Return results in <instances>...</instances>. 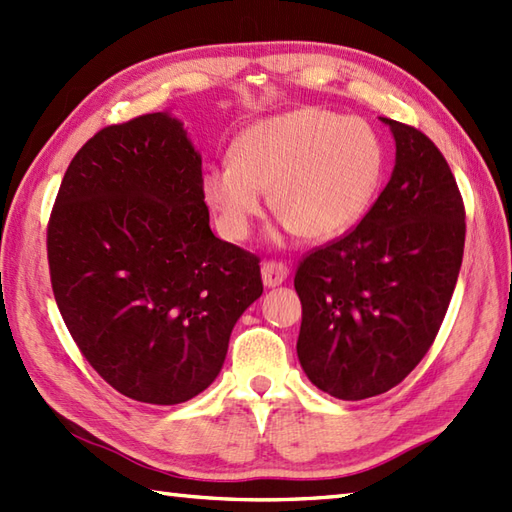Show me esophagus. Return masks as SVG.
<instances>
[{
    "label": "esophagus",
    "instance_id": "34e87169",
    "mask_svg": "<svg viewBox=\"0 0 512 512\" xmlns=\"http://www.w3.org/2000/svg\"><path fill=\"white\" fill-rule=\"evenodd\" d=\"M288 273H290V268L284 262H264L262 264V279L268 288L284 284Z\"/></svg>",
    "mask_w": 512,
    "mask_h": 512
}]
</instances>
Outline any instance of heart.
Listing matches in <instances>:
<instances>
[{"instance_id":"obj_1","label":"heart","mask_w":512,"mask_h":512,"mask_svg":"<svg viewBox=\"0 0 512 512\" xmlns=\"http://www.w3.org/2000/svg\"><path fill=\"white\" fill-rule=\"evenodd\" d=\"M383 171L385 147L372 125L301 107L239 134L231 160L206 169L202 193L231 239L250 233L270 191V206L292 233L325 242L361 220Z\"/></svg>"}]
</instances>
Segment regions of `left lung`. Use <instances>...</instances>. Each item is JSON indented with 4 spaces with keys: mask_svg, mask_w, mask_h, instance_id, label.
Listing matches in <instances>:
<instances>
[{
    "mask_svg": "<svg viewBox=\"0 0 512 512\" xmlns=\"http://www.w3.org/2000/svg\"><path fill=\"white\" fill-rule=\"evenodd\" d=\"M380 121L396 140L387 187L295 273L299 363L341 400L385 394L411 374L436 341L464 255L466 213L447 160L420 129Z\"/></svg>",
    "mask_w": 512,
    "mask_h": 512,
    "instance_id": "left-lung-1",
    "label": "left lung"
}]
</instances>
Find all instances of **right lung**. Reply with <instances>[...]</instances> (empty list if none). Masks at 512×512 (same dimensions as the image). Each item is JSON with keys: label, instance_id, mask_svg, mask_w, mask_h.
Wrapping results in <instances>:
<instances>
[{"label": "right lung", "instance_id": "right-lung-1", "mask_svg": "<svg viewBox=\"0 0 512 512\" xmlns=\"http://www.w3.org/2000/svg\"><path fill=\"white\" fill-rule=\"evenodd\" d=\"M46 244L85 361L149 405L209 387L233 325L264 292L259 257L213 235L202 158L165 112L103 127L76 151Z\"/></svg>", "mask_w": 512, "mask_h": 512}]
</instances>
